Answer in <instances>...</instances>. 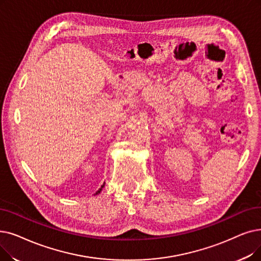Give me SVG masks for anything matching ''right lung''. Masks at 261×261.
Returning a JSON list of instances; mask_svg holds the SVG:
<instances>
[{
	"label": "right lung",
	"instance_id": "right-lung-1",
	"mask_svg": "<svg viewBox=\"0 0 261 261\" xmlns=\"http://www.w3.org/2000/svg\"><path fill=\"white\" fill-rule=\"evenodd\" d=\"M103 187H105V184H103V186H101V188H100V189H99V190H98V191L96 192V194H95V195L99 194V193H100V192H101V191H102V188H103Z\"/></svg>",
	"mask_w": 261,
	"mask_h": 261
}]
</instances>
